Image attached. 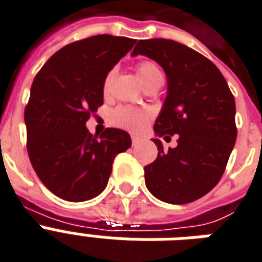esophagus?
I'll return each instance as SVG.
<instances>
[{"instance_id":"34e87169","label":"esophagus","mask_w":262,"mask_h":262,"mask_svg":"<svg viewBox=\"0 0 262 262\" xmlns=\"http://www.w3.org/2000/svg\"><path fill=\"white\" fill-rule=\"evenodd\" d=\"M131 141H133V145H137L141 142V138L138 137V135H131Z\"/></svg>"}]
</instances>
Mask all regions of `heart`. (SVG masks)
Wrapping results in <instances>:
<instances>
[{
  "mask_svg": "<svg viewBox=\"0 0 262 262\" xmlns=\"http://www.w3.org/2000/svg\"><path fill=\"white\" fill-rule=\"evenodd\" d=\"M138 76L143 83V86L147 87L154 83L163 82V72L160 67L153 61H142L137 66ZM113 76H115V70L109 71L108 75L103 79L102 91L103 94H108L111 84H112ZM149 111L141 108H133V106H120L112 113V123L120 128L128 129L131 133H141L145 129L147 123L150 121Z\"/></svg>",
  "mask_w": 262,
  "mask_h": 262,
  "instance_id": "1",
  "label": "heart"
}]
</instances>
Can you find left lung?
I'll use <instances>...</instances> for the list:
<instances>
[{"label":"left lung","mask_w":262,"mask_h":262,"mask_svg":"<svg viewBox=\"0 0 262 262\" xmlns=\"http://www.w3.org/2000/svg\"><path fill=\"white\" fill-rule=\"evenodd\" d=\"M159 62L168 79L167 98L154 123L157 137L179 135L164 151L154 138L157 159L145 167L146 187L168 204H188L222 179L236 141L235 99L213 62L171 39L139 40L133 56Z\"/></svg>","instance_id":"obj_1"}]
</instances>
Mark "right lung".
<instances>
[{
    "label": "right lung",
    "instance_id": "add662e5",
    "mask_svg": "<svg viewBox=\"0 0 262 262\" xmlns=\"http://www.w3.org/2000/svg\"><path fill=\"white\" fill-rule=\"evenodd\" d=\"M135 42L108 34L72 42L32 82L24 111L28 157L40 182L62 200L82 202L101 194L115 157L131 146L128 133L106 128L98 137L86 121L103 103L105 76Z\"/></svg>",
    "mask_w": 262,
    "mask_h": 262
}]
</instances>
